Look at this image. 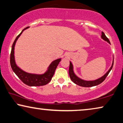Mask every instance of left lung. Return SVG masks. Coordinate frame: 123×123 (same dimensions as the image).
Returning <instances> with one entry per match:
<instances>
[{"instance_id":"1","label":"left lung","mask_w":123,"mask_h":123,"mask_svg":"<svg viewBox=\"0 0 123 123\" xmlns=\"http://www.w3.org/2000/svg\"><path fill=\"white\" fill-rule=\"evenodd\" d=\"M101 38L103 39L104 40L106 41L109 43V44H110L109 40L108 39V38L106 37V35H105V34L104 33V32H101ZM113 64H114V60L113 62V64H112L111 67H110V68L109 69V70L108 71V72L104 75V76H103L102 77H101L100 78H99L98 79L95 80H93V81H85L84 80H82L81 79H80L76 76L75 75L74 73L73 72V65L71 62H70V65H69V76H70V79L72 80V81H73V82L77 84L79 86H83V87H92V86H96V85H98L99 84H100L101 83L103 82V81L105 79V78H106V76H108V75L109 74V72H110V70H111L112 68H113Z\"/></svg>"}]
</instances>
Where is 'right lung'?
I'll use <instances>...</instances> for the list:
<instances>
[{
	"mask_svg": "<svg viewBox=\"0 0 123 123\" xmlns=\"http://www.w3.org/2000/svg\"><path fill=\"white\" fill-rule=\"evenodd\" d=\"M28 28L29 27H26L23 29L14 40L13 45H12L11 53H10V65H11L12 69L13 72L18 76L19 79L26 85L31 86H43V85L47 84L51 81V78L54 74L56 67L59 62L61 61V59H58L55 60H54L49 65L48 70L43 74L39 75L28 73L19 68L15 64V59H14V47H15L16 42L19 37H20V35L22 34L23 31Z\"/></svg>",
	"mask_w": 123,
	"mask_h": 123,
	"instance_id": "add662e5",
	"label": "right lung"
}]
</instances>
